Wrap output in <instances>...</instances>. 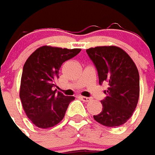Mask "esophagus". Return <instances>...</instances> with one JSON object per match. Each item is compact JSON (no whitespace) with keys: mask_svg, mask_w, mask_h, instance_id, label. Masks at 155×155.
Instances as JSON below:
<instances>
[{"mask_svg":"<svg viewBox=\"0 0 155 155\" xmlns=\"http://www.w3.org/2000/svg\"><path fill=\"white\" fill-rule=\"evenodd\" d=\"M80 99H82L83 102H89V101L92 100L91 97H84V96H79Z\"/></svg>","mask_w":155,"mask_h":155,"instance_id":"34e87169","label":"esophagus"}]
</instances>
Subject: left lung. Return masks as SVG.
<instances>
[{
	"mask_svg": "<svg viewBox=\"0 0 155 155\" xmlns=\"http://www.w3.org/2000/svg\"><path fill=\"white\" fill-rule=\"evenodd\" d=\"M98 73L99 84L108 83L107 97L101 101L103 109L93 118L107 127L124 124L131 118L139 97V75L129 55L116 46L87 49Z\"/></svg>",
	"mask_w": 155,
	"mask_h": 155,
	"instance_id": "1",
	"label": "left lung"
}]
</instances>
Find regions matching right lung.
Listing matches in <instances>:
<instances>
[{"mask_svg":"<svg viewBox=\"0 0 155 155\" xmlns=\"http://www.w3.org/2000/svg\"><path fill=\"white\" fill-rule=\"evenodd\" d=\"M79 48L42 46L30 55L24 64L20 98L26 114L40 128H51L62 121L69 104L75 99L52 89L63 62L75 57Z\"/></svg>","mask_w":155,"mask_h":155,"instance_id":"right-lung-1","label":"right lung"}]
</instances>
